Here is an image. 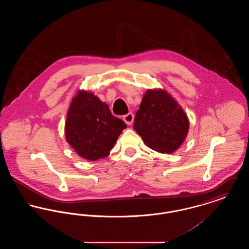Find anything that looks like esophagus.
<instances>
[{"instance_id":"obj_1","label":"esophagus","mask_w":249,"mask_h":249,"mask_svg":"<svg viewBox=\"0 0 249 249\" xmlns=\"http://www.w3.org/2000/svg\"><path fill=\"white\" fill-rule=\"evenodd\" d=\"M133 119H134V116L132 113H128L123 117V120L126 122L127 125H130L133 122Z\"/></svg>"}]
</instances>
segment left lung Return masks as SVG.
Here are the masks:
<instances>
[{"label": "left lung", "mask_w": 249, "mask_h": 249, "mask_svg": "<svg viewBox=\"0 0 249 249\" xmlns=\"http://www.w3.org/2000/svg\"><path fill=\"white\" fill-rule=\"evenodd\" d=\"M134 130L160 153H173L185 141L190 121L178 102L163 89H147L134 118Z\"/></svg>", "instance_id": "8db88e82"}]
</instances>
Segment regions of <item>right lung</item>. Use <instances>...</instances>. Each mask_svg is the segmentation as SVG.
Listing matches in <instances>:
<instances>
[{"label": "right lung", "instance_id": "obj_1", "mask_svg": "<svg viewBox=\"0 0 249 249\" xmlns=\"http://www.w3.org/2000/svg\"><path fill=\"white\" fill-rule=\"evenodd\" d=\"M125 128V122L114 117L106 103L79 90L67 112L65 138L81 158L97 160L109 155Z\"/></svg>", "mask_w": 249, "mask_h": 249}]
</instances>
